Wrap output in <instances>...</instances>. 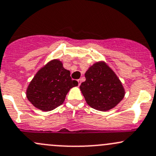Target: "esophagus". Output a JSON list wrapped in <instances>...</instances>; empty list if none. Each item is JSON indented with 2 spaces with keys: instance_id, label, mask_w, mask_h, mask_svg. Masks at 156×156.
<instances>
[{
  "instance_id": "1",
  "label": "esophagus",
  "mask_w": 156,
  "mask_h": 156,
  "mask_svg": "<svg viewBox=\"0 0 156 156\" xmlns=\"http://www.w3.org/2000/svg\"><path fill=\"white\" fill-rule=\"evenodd\" d=\"M78 85H81V79H78Z\"/></svg>"
}]
</instances>
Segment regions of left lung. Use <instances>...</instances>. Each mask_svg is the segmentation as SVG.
Wrapping results in <instances>:
<instances>
[{
  "instance_id": "left-lung-1",
  "label": "left lung",
  "mask_w": 156,
  "mask_h": 156,
  "mask_svg": "<svg viewBox=\"0 0 156 156\" xmlns=\"http://www.w3.org/2000/svg\"><path fill=\"white\" fill-rule=\"evenodd\" d=\"M86 81L80 86L87 103L98 111L112 109L125 96L122 83L105 62H97L85 73Z\"/></svg>"
}]
</instances>
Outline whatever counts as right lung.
Segmentation results:
<instances>
[{
    "label": "right lung",
    "instance_id": "right-lung-1",
    "mask_svg": "<svg viewBox=\"0 0 156 156\" xmlns=\"http://www.w3.org/2000/svg\"><path fill=\"white\" fill-rule=\"evenodd\" d=\"M70 72L59 60L48 62L37 72L27 87L26 95L31 104L43 111H50L61 105L71 88L78 86Z\"/></svg>",
    "mask_w": 156,
    "mask_h": 156
}]
</instances>
